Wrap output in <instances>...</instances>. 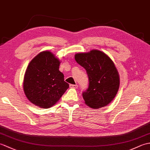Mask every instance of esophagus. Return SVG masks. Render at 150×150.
I'll use <instances>...</instances> for the list:
<instances>
[{
    "label": "esophagus",
    "mask_w": 150,
    "mask_h": 150,
    "mask_svg": "<svg viewBox=\"0 0 150 150\" xmlns=\"http://www.w3.org/2000/svg\"><path fill=\"white\" fill-rule=\"evenodd\" d=\"M69 87L71 88H73V89H77V87H78V86L77 84H75V85H74V84H70L69 85Z\"/></svg>",
    "instance_id": "esophagus-1"
}]
</instances>
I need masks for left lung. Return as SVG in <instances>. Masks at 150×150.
Masks as SVG:
<instances>
[{
	"instance_id": "left-lung-1",
	"label": "left lung",
	"mask_w": 150,
	"mask_h": 150,
	"mask_svg": "<svg viewBox=\"0 0 150 150\" xmlns=\"http://www.w3.org/2000/svg\"><path fill=\"white\" fill-rule=\"evenodd\" d=\"M75 59L88 75L89 87L82 93L86 104L93 109L106 106L115 97L120 85L119 72L113 60L97 50L75 54Z\"/></svg>"
}]
</instances>
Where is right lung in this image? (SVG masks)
I'll return each mask as SVG.
<instances>
[{"mask_svg": "<svg viewBox=\"0 0 150 150\" xmlns=\"http://www.w3.org/2000/svg\"><path fill=\"white\" fill-rule=\"evenodd\" d=\"M60 60L44 51L31 60L25 72L23 89L27 98L41 108L55 105L69 88L59 71Z\"/></svg>", "mask_w": 150, "mask_h": 150, "instance_id": "obj_1", "label": "right lung"}]
</instances>
